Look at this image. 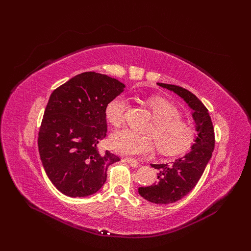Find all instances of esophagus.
Masks as SVG:
<instances>
[{
    "label": "esophagus",
    "mask_w": 251,
    "mask_h": 251,
    "mask_svg": "<svg viewBox=\"0 0 251 251\" xmlns=\"http://www.w3.org/2000/svg\"><path fill=\"white\" fill-rule=\"evenodd\" d=\"M126 162L131 166H133V168H137V166L139 165L138 160H136V159H134V158H126Z\"/></svg>",
    "instance_id": "esophagus-1"
}]
</instances>
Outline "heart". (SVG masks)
Returning <instances> with one entry per match:
<instances>
[{"label": "heart", "mask_w": 251, "mask_h": 251, "mask_svg": "<svg viewBox=\"0 0 251 251\" xmlns=\"http://www.w3.org/2000/svg\"><path fill=\"white\" fill-rule=\"evenodd\" d=\"M146 103L154 119L147 128L150 135H139L124 128L111 135V148L121 155H142L153 151L156 143L159 153L169 157L180 156L191 150L197 139V130L182 119V112L177 105L158 95L148 97ZM126 109L125 96L114 97L105 105V119L112 126H119L124 124Z\"/></svg>", "instance_id": "1"}]
</instances>
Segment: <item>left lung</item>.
Masks as SVG:
<instances>
[{
	"label": "left lung",
	"mask_w": 251,
	"mask_h": 251,
	"mask_svg": "<svg viewBox=\"0 0 251 251\" xmlns=\"http://www.w3.org/2000/svg\"><path fill=\"white\" fill-rule=\"evenodd\" d=\"M158 86L177 93L194 110L193 117L199 132L192 151L173 163L151 164L159 171L158 181L138 193L144 199L156 204H169L185 197L197 185L215 149V130L208 110L198 97L188 90L169 83L158 82Z\"/></svg>",
	"instance_id": "1"
}]
</instances>
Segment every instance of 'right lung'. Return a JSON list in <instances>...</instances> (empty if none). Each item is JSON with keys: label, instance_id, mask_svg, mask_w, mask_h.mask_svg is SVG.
<instances>
[{"label": "right lung", "instance_id": "obj_1", "mask_svg": "<svg viewBox=\"0 0 251 251\" xmlns=\"http://www.w3.org/2000/svg\"><path fill=\"white\" fill-rule=\"evenodd\" d=\"M125 85L108 75L83 72L53 91L39 131V151L48 178L60 193L86 197L107 180L120 158L97 144L107 133L104 109Z\"/></svg>", "mask_w": 251, "mask_h": 251}]
</instances>
